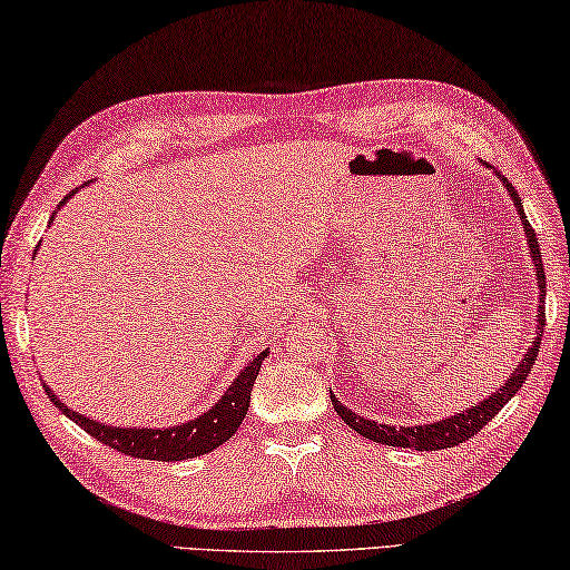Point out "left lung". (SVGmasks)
<instances>
[{
    "label": "left lung",
    "mask_w": 570,
    "mask_h": 570,
    "mask_svg": "<svg viewBox=\"0 0 570 570\" xmlns=\"http://www.w3.org/2000/svg\"><path fill=\"white\" fill-rule=\"evenodd\" d=\"M500 181L505 189L510 191V199L515 204V209L522 219V232H525L528 237V247H530V257H533V267H535V279H538V291H540V305H538V331H535V341L533 346L525 351V356L518 363V368L512 371V376L508 379V384H502V389H498L495 394L490 399L480 401L478 406L468 409V412L462 414H454L450 419H442V422H434V424H414V426H394V424H379V422H371V419H363L356 412H351L348 406H343L335 394H331L333 401V409L338 412V416L346 422L351 429H356L361 436H366L371 442H379V444H389V446H409V450H416V452H434V450H446V446H456L462 442L472 440L474 434L480 432V429L490 422V419H495V414L500 412L502 406L508 404V401L518 394L520 386L525 384L530 368L535 366V358H538V348H540V335H543L546 328V311H543V303H546V269H543V257H540V247H538V237H535V229L530 227V222L525 217V212H522V202H520V194L515 191V186H512L505 176L498 174Z\"/></svg>",
    "instance_id": "8db88e82"
}]
</instances>
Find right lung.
<instances>
[{
	"instance_id": "add662e5",
	"label": "right lung",
	"mask_w": 570,
	"mask_h": 570,
	"mask_svg": "<svg viewBox=\"0 0 570 570\" xmlns=\"http://www.w3.org/2000/svg\"><path fill=\"white\" fill-rule=\"evenodd\" d=\"M68 197H72V194H68ZM68 197L60 202V207L68 202ZM265 356L267 351L257 353V356L242 368L239 376L232 381V386L224 391V396L209 409L207 414L169 429H120V426L92 422V419L65 406L62 401L52 394L48 384H45V391H48V399L65 416L72 419L75 424L86 429L90 436H96L98 442L110 446V450L128 456H141V460L181 462V460H191V456L217 450V446L227 442L229 436H235L237 426L242 424V419H245L249 409L252 386H255V379Z\"/></svg>"
}]
</instances>
